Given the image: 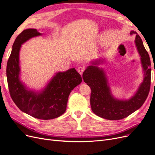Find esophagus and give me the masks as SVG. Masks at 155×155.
Returning <instances> with one entry per match:
<instances>
[{
  "mask_svg": "<svg viewBox=\"0 0 155 155\" xmlns=\"http://www.w3.org/2000/svg\"><path fill=\"white\" fill-rule=\"evenodd\" d=\"M84 70V67H79L78 68V69H77L78 72L80 74H81V75H82V74H83Z\"/></svg>",
  "mask_w": 155,
  "mask_h": 155,
  "instance_id": "esophagus-1",
  "label": "esophagus"
}]
</instances>
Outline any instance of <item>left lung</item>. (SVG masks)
Listing matches in <instances>:
<instances>
[{
  "mask_svg": "<svg viewBox=\"0 0 155 155\" xmlns=\"http://www.w3.org/2000/svg\"><path fill=\"white\" fill-rule=\"evenodd\" d=\"M130 35H135V44L140 57L144 72L143 81L135 92L128 100L115 98L111 93L106 72L98 65L103 64L104 58L91 61L83 74V79L91 88L90 105L94 113L109 120H118L127 117L139 109L146 100L151 85V61L140 36L132 30Z\"/></svg>",
  "mask_w": 155,
  "mask_h": 155,
  "instance_id": "left-lung-1",
  "label": "left lung"
}]
</instances>
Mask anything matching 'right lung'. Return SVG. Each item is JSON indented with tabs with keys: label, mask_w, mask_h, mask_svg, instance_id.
Instances as JSON below:
<instances>
[{
	"label": "right lung",
	"mask_w": 155,
	"mask_h": 155,
	"mask_svg": "<svg viewBox=\"0 0 155 155\" xmlns=\"http://www.w3.org/2000/svg\"><path fill=\"white\" fill-rule=\"evenodd\" d=\"M42 35L37 29L28 28L18 35L8 61L6 76L11 97L18 108L35 118L51 120L65 112L71 92L82 82V78L74 68L58 72L39 91L30 89L21 81V45L31 38Z\"/></svg>",
	"instance_id": "obj_1"
}]
</instances>
